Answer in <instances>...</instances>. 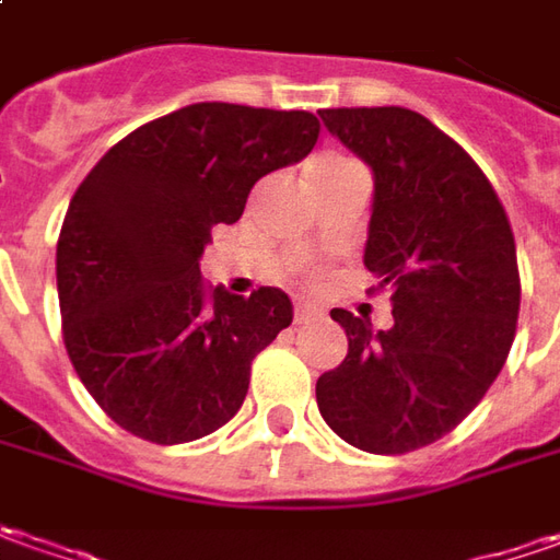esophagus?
<instances>
[{"label":"esophagus","mask_w":560,"mask_h":560,"mask_svg":"<svg viewBox=\"0 0 560 560\" xmlns=\"http://www.w3.org/2000/svg\"><path fill=\"white\" fill-rule=\"evenodd\" d=\"M316 316H322V310H318L316 303H300L298 313H294V322L303 325V322H310V318H316Z\"/></svg>","instance_id":"obj_1"}]
</instances>
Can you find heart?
Returning <instances> with one entry per match:
<instances>
[{
    "mask_svg": "<svg viewBox=\"0 0 560 560\" xmlns=\"http://www.w3.org/2000/svg\"><path fill=\"white\" fill-rule=\"evenodd\" d=\"M335 164H343V158H318L310 164V170H318V166H335Z\"/></svg>",
    "mask_w": 560,
    "mask_h": 560,
    "instance_id": "obj_1",
    "label": "heart"
}]
</instances>
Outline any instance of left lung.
Listing matches in <instances>:
<instances>
[{
    "label": "left lung",
    "instance_id": "left-lung-1",
    "mask_svg": "<svg viewBox=\"0 0 560 560\" xmlns=\"http://www.w3.org/2000/svg\"><path fill=\"white\" fill-rule=\"evenodd\" d=\"M372 166L365 269L390 288L394 325L331 310L347 357L316 381L328 428L350 446L402 455L446 436L509 359L521 276L505 207L471 154L409 107L318 110Z\"/></svg>",
    "mask_w": 560,
    "mask_h": 560
}]
</instances>
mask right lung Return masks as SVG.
Masks as SVG:
<instances>
[{
    "mask_svg": "<svg viewBox=\"0 0 560 560\" xmlns=\"http://www.w3.org/2000/svg\"><path fill=\"white\" fill-rule=\"evenodd\" d=\"M316 139L310 110L201 102L132 129L80 183L55 257L65 347L124 431L176 446L242 409L250 362L294 306L279 288H207L198 260L254 183Z\"/></svg>",
    "mask_w": 560,
    "mask_h": 560,
    "instance_id": "right-lung-1",
    "label": "right lung"
}]
</instances>
